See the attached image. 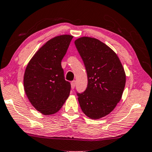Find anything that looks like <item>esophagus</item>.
<instances>
[{
	"instance_id": "esophagus-1",
	"label": "esophagus",
	"mask_w": 152,
	"mask_h": 152,
	"mask_svg": "<svg viewBox=\"0 0 152 152\" xmlns=\"http://www.w3.org/2000/svg\"><path fill=\"white\" fill-rule=\"evenodd\" d=\"M75 84H76V82L75 81H72V82H71V88L72 89H74L75 86Z\"/></svg>"
}]
</instances>
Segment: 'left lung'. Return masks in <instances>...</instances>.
I'll return each mask as SVG.
<instances>
[{"mask_svg": "<svg viewBox=\"0 0 152 152\" xmlns=\"http://www.w3.org/2000/svg\"><path fill=\"white\" fill-rule=\"evenodd\" d=\"M87 73L85 91H77L80 107L91 119L110 114L120 101L126 84V74L117 55L96 38L80 37L75 41Z\"/></svg>", "mask_w": 152, "mask_h": 152, "instance_id": "left-lung-1", "label": "left lung"}]
</instances>
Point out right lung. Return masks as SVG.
Returning a JSON list of instances; mask_svg holds the SVG:
<instances>
[{
  "mask_svg": "<svg viewBox=\"0 0 152 152\" xmlns=\"http://www.w3.org/2000/svg\"><path fill=\"white\" fill-rule=\"evenodd\" d=\"M72 39V35H64L49 40L26 68V94L33 107L45 115L58 112L70 94L71 86L65 80L61 61Z\"/></svg>",
  "mask_w": 152,
  "mask_h": 152,
  "instance_id": "add662e5",
  "label": "right lung"
}]
</instances>
